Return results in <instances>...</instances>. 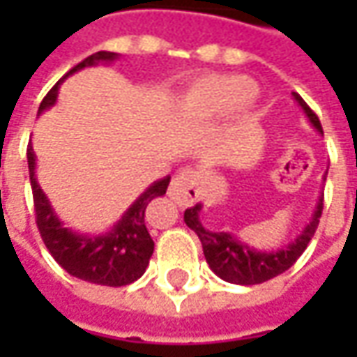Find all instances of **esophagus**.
Instances as JSON below:
<instances>
[{
	"label": "esophagus",
	"mask_w": 357,
	"mask_h": 357,
	"mask_svg": "<svg viewBox=\"0 0 357 357\" xmlns=\"http://www.w3.org/2000/svg\"><path fill=\"white\" fill-rule=\"evenodd\" d=\"M169 197L181 206H186L199 199V172L195 169H185L172 178L169 186Z\"/></svg>",
	"instance_id": "esophagus-1"
}]
</instances>
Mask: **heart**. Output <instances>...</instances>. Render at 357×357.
<instances>
[{
	"instance_id": "1",
	"label": "heart",
	"mask_w": 357,
	"mask_h": 357,
	"mask_svg": "<svg viewBox=\"0 0 357 357\" xmlns=\"http://www.w3.org/2000/svg\"><path fill=\"white\" fill-rule=\"evenodd\" d=\"M254 81L242 75L208 77L186 93L185 111L188 117L197 121H214L236 109V119L232 123L230 135L225 141L228 157L240 153L236 137L240 132L258 129V111L254 105Z\"/></svg>"
}]
</instances>
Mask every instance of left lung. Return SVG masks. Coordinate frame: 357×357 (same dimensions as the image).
Returning <instances> with one entry per match:
<instances>
[{
	"label": "left lung",
	"mask_w": 357,
	"mask_h": 357,
	"mask_svg": "<svg viewBox=\"0 0 357 357\" xmlns=\"http://www.w3.org/2000/svg\"><path fill=\"white\" fill-rule=\"evenodd\" d=\"M292 95H294L296 103L302 107V111H304V115L312 123V127L318 130L320 135H324L320 119L316 117V113L310 109L306 101L298 93H292ZM322 208L324 192L320 195L318 204H316V211L312 214L306 228L302 230V234L294 242H290L288 246H282V248L272 250V252L250 248L248 244L240 242L230 232H213V230L202 227V222H200L202 204L200 202L195 204V206H190V208H186L185 222L190 230L197 232V236L200 238V244H202L204 258H206L208 266H211V270L218 278L230 282V284L250 286V284H262V282L270 280V278L278 276L282 272H286L288 268L294 264L296 260L302 256V252L306 250V246H308L310 240L314 236V232L318 228V222H320V216H322Z\"/></svg>",
	"instance_id": "8db88e82"
}]
</instances>
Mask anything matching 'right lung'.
Returning a JSON list of instances; mask_svg holds the SVG:
<instances>
[{"instance_id": "obj_1", "label": "right lung", "mask_w": 357, "mask_h": 357, "mask_svg": "<svg viewBox=\"0 0 357 357\" xmlns=\"http://www.w3.org/2000/svg\"><path fill=\"white\" fill-rule=\"evenodd\" d=\"M115 59H119L117 53L97 51L85 61L75 65L63 79L73 75L83 67H91L97 63H111ZM63 79L53 85V89L49 91L45 99L41 101L39 115L55 105ZM27 165H29V181H31V190H33L35 220H37L39 234L51 256L59 262L63 270H67L75 278L91 282V284H101V286H127L143 276L155 250V242L144 227V211L151 200L162 197L167 192L171 176L155 181L149 186L109 232L81 234L71 228L63 227L59 216L49 204V199L35 178V153L31 144L27 146Z\"/></svg>"}]
</instances>
